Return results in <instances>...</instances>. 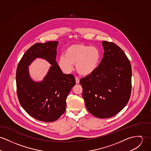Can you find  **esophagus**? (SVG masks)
<instances>
[{
  "mask_svg": "<svg viewBox=\"0 0 151 151\" xmlns=\"http://www.w3.org/2000/svg\"><path fill=\"white\" fill-rule=\"evenodd\" d=\"M75 81H76V84L79 83V82H80V80H79V78H77V77H76V78H75Z\"/></svg>",
  "mask_w": 151,
  "mask_h": 151,
  "instance_id": "esophagus-1",
  "label": "esophagus"
}]
</instances>
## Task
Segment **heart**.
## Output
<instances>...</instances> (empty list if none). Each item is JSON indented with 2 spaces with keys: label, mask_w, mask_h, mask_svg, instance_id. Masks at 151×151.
Wrapping results in <instances>:
<instances>
[{
  "label": "heart",
  "mask_w": 151,
  "mask_h": 151,
  "mask_svg": "<svg viewBox=\"0 0 151 151\" xmlns=\"http://www.w3.org/2000/svg\"><path fill=\"white\" fill-rule=\"evenodd\" d=\"M100 51L96 46L83 44L69 46L57 60L60 69L64 73H70L76 64L77 72L82 75H88L98 67L100 60Z\"/></svg>",
  "instance_id": "heart-1"
}]
</instances>
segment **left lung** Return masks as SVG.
<instances>
[{
	"instance_id": "8db88e82",
	"label": "left lung",
	"mask_w": 151,
	"mask_h": 151,
	"mask_svg": "<svg viewBox=\"0 0 151 151\" xmlns=\"http://www.w3.org/2000/svg\"><path fill=\"white\" fill-rule=\"evenodd\" d=\"M103 58L96 70L82 78L80 83L86 108L99 118L112 117L130 99L131 64L124 52L112 42L102 41Z\"/></svg>"
}]
</instances>
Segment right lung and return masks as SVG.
Masks as SVG:
<instances>
[{
	"label": "right lung",
	"instance_id": "obj_1",
	"mask_svg": "<svg viewBox=\"0 0 151 151\" xmlns=\"http://www.w3.org/2000/svg\"><path fill=\"white\" fill-rule=\"evenodd\" d=\"M58 42L37 43L23 55L16 71L17 96L23 109L32 117L52 122L65 112L66 100L75 85L73 75L63 73L56 61ZM36 58L45 59L51 67L44 80L34 81L30 77L28 66Z\"/></svg>",
	"mask_w": 151,
	"mask_h": 151
}]
</instances>
